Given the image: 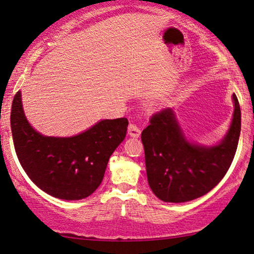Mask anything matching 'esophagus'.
I'll list each match as a JSON object with an SVG mask.
<instances>
[{"mask_svg": "<svg viewBox=\"0 0 254 254\" xmlns=\"http://www.w3.org/2000/svg\"><path fill=\"white\" fill-rule=\"evenodd\" d=\"M127 131H128V134H130L131 137H133V138H138L140 133H141V130H140V127L134 123H130V126H128V127H127Z\"/></svg>", "mask_w": 254, "mask_h": 254, "instance_id": "1", "label": "esophagus"}]
</instances>
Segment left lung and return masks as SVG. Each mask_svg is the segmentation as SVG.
Instances as JSON below:
<instances>
[{"instance_id": "8db88e82", "label": "left lung", "mask_w": 254, "mask_h": 254, "mask_svg": "<svg viewBox=\"0 0 254 254\" xmlns=\"http://www.w3.org/2000/svg\"><path fill=\"white\" fill-rule=\"evenodd\" d=\"M234 115L225 139L217 146L188 142L171 108L155 113L141 133L147 179L163 202H188L205 195L222 180L235 156L241 133V108L233 94Z\"/></svg>"}]
</instances>
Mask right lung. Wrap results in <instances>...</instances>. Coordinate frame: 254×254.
<instances>
[{"label":"right lung","mask_w":254,"mask_h":254,"mask_svg":"<svg viewBox=\"0 0 254 254\" xmlns=\"http://www.w3.org/2000/svg\"><path fill=\"white\" fill-rule=\"evenodd\" d=\"M10 121L14 149L29 179L47 194L68 200L88 197L100 186L128 124L126 117L104 120L75 137H44L26 120L19 91Z\"/></svg>","instance_id":"right-lung-1"}]
</instances>
